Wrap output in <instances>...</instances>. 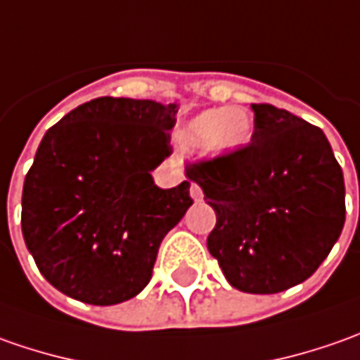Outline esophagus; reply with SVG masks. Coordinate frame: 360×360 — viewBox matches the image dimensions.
Wrapping results in <instances>:
<instances>
[{
  "mask_svg": "<svg viewBox=\"0 0 360 360\" xmlns=\"http://www.w3.org/2000/svg\"><path fill=\"white\" fill-rule=\"evenodd\" d=\"M189 193H191V197L195 199V201H201V199H203V189H201L197 183H191V189H189Z\"/></svg>",
  "mask_w": 360,
  "mask_h": 360,
  "instance_id": "34e87169",
  "label": "esophagus"
}]
</instances>
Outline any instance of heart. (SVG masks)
Segmentation results:
<instances>
[{
	"instance_id": "1",
	"label": "heart",
	"mask_w": 360,
	"mask_h": 360,
	"mask_svg": "<svg viewBox=\"0 0 360 360\" xmlns=\"http://www.w3.org/2000/svg\"><path fill=\"white\" fill-rule=\"evenodd\" d=\"M255 123L243 107H215L193 115L181 131L189 147H199L209 159H229L253 139Z\"/></svg>"
}]
</instances>
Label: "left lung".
Wrapping results in <instances>:
<instances>
[{"instance_id": "1", "label": "left lung", "mask_w": 360, "mask_h": 360, "mask_svg": "<svg viewBox=\"0 0 360 360\" xmlns=\"http://www.w3.org/2000/svg\"><path fill=\"white\" fill-rule=\"evenodd\" d=\"M251 145L187 169L217 213L207 249L231 287L273 295L307 281L345 225V179L325 133L273 105H251Z\"/></svg>"}]
</instances>
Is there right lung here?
Wrapping results in <instances>:
<instances>
[{
    "instance_id": "right-lung-1",
    "label": "right lung",
    "mask_w": 360,
    "mask_h": 360,
    "mask_svg": "<svg viewBox=\"0 0 360 360\" xmlns=\"http://www.w3.org/2000/svg\"><path fill=\"white\" fill-rule=\"evenodd\" d=\"M177 103L97 97L45 131L21 197V231L57 291L117 304L151 281L163 237L193 205L189 181L157 187Z\"/></svg>"
}]
</instances>
